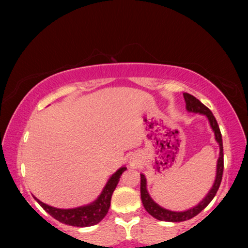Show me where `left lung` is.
<instances>
[{
    "mask_svg": "<svg viewBox=\"0 0 248 248\" xmlns=\"http://www.w3.org/2000/svg\"><path fill=\"white\" fill-rule=\"evenodd\" d=\"M184 99L186 101V108H187V110L193 111V113H200L202 115H205V116L208 117L212 130L215 131L216 140L219 143V147H220V155L218 159V165H217V176H216L215 184H213L212 188L210 189L208 195L203 199L202 202H200L198 205L194 206V208L187 210V211L175 212V211H170V210L161 208V206H159L157 203H155L154 200L150 198V195H149V193L147 191V181H145L144 175L141 174L140 192H141V200H142V203H143L144 209L147 210L149 215H151L155 219L161 220V221L181 222V221H185V220L192 219L193 217L199 215V213L201 212L210 202L212 201V199L215 198L217 192H218V189H219V186H220V184H221V179H222V172H223L222 137H221V132H220L219 125H218V123H217L216 117L213 116L212 111L210 110L208 107L204 106L201 101H200L199 99H196L194 96H192V94L184 93Z\"/></svg>",
    "mask_w": 248,
    "mask_h": 248,
    "instance_id": "8db88e82",
    "label": "left lung"
}]
</instances>
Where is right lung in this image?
Wrapping results in <instances>:
<instances>
[{
  "instance_id": "right-lung-1",
  "label": "right lung",
  "mask_w": 248,
  "mask_h": 248,
  "mask_svg": "<svg viewBox=\"0 0 248 248\" xmlns=\"http://www.w3.org/2000/svg\"><path fill=\"white\" fill-rule=\"evenodd\" d=\"M125 170H126L125 167L118 169V170L111 176L109 181L107 182V184L103 189V192H101L99 198L89 205L80 206V208L77 209L63 210L53 208V206H49L45 204V203L40 202L38 199H35L47 213H49L54 219L59 220L60 222L74 227L93 226L96 225V223L100 222L101 220L105 218V216L107 215L110 206L111 194H113L114 189L116 188L121 175L123 174Z\"/></svg>"
}]
</instances>
